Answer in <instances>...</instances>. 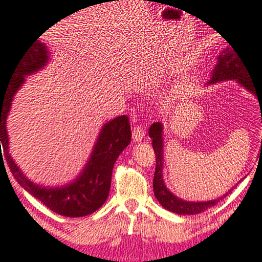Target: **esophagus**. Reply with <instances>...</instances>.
I'll return each mask as SVG.
<instances>
[{
	"instance_id": "obj_1",
	"label": "esophagus",
	"mask_w": 262,
	"mask_h": 262,
	"mask_svg": "<svg viewBox=\"0 0 262 262\" xmlns=\"http://www.w3.org/2000/svg\"><path fill=\"white\" fill-rule=\"evenodd\" d=\"M132 138L136 142H141L144 138V128L142 125H136L132 132Z\"/></svg>"
}]
</instances>
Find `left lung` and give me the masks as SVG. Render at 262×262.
I'll list each match as a JSON object with an SVG mask.
<instances>
[{
  "label": "left lung",
  "instance_id": "1",
  "mask_svg": "<svg viewBox=\"0 0 262 262\" xmlns=\"http://www.w3.org/2000/svg\"><path fill=\"white\" fill-rule=\"evenodd\" d=\"M233 48V47H232ZM227 79H235L246 87L250 92L255 93L258 98H262V92L257 91L255 83L251 79L250 72L246 67L245 61L238 56L237 51L234 50H225L223 55H220L217 60V65L215 67L212 72V77L210 79V83L220 82V80ZM149 137L152 138V146H154L155 155H156V169H155L154 175V193L157 201L162 205L169 211L175 212L179 215H194L205 211L209 207L214 206L222 199L212 200V201L206 202H188L178 199L177 195L172 194L171 192L167 190V188L164 185L162 180V125L161 123H154L149 128ZM228 194V193H227ZM225 197V195H224ZM223 197V199H224Z\"/></svg>",
  "mask_w": 262,
  "mask_h": 262
}]
</instances>
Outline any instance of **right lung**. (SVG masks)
Returning <instances> with one entry per match:
<instances>
[{
    "label": "right lung",
    "instance_id": "obj_1",
    "mask_svg": "<svg viewBox=\"0 0 262 262\" xmlns=\"http://www.w3.org/2000/svg\"><path fill=\"white\" fill-rule=\"evenodd\" d=\"M47 57L46 46L39 40H35L17 62L10 84L2 91L0 88V159L4 155L17 183L35 199L39 200L46 207L62 216H85L100 209L107 199L114 164L121 151L130 143V124L128 116L121 115L103 125L84 171L72 184L62 188H43L28 180L9 154L6 118L12 97L24 83L25 75L32 74L43 68L47 62Z\"/></svg>",
    "mask_w": 262,
    "mask_h": 262
}]
</instances>
